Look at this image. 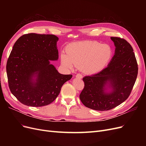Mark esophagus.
<instances>
[{"mask_svg": "<svg viewBox=\"0 0 146 146\" xmlns=\"http://www.w3.org/2000/svg\"><path fill=\"white\" fill-rule=\"evenodd\" d=\"M76 77L77 78H82V77H83L82 75H81V74H77L76 76Z\"/></svg>", "mask_w": 146, "mask_h": 146, "instance_id": "obj_1", "label": "esophagus"}]
</instances>
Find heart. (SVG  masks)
Here are the masks:
<instances>
[{
	"instance_id": "b5f03b06",
	"label": "heart",
	"mask_w": 146,
	"mask_h": 146,
	"mask_svg": "<svg viewBox=\"0 0 146 146\" xmlns=\"http://www.w3.org/2000/svg\"><path fill=\"white\" fill-rule=\"evenodd\" d=\"M113 52L109 45L97 41H85L73 43L61 55V61L71 69L75 65L86 74H94L103 70L111 60Z\"/></svg>"
}]
</instances>
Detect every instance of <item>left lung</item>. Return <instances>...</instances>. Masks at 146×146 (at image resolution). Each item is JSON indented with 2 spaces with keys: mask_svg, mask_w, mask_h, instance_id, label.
Returning <instances> with one entry per match:
<instances>
[{
  "mask_svg": "<svg viewBox=\"0 0 146 146\" xmlns=\"http://www.w3.org/2000/svg\"><path fill=\"white\" fill-rule=\"evenodd\" d=\"M116 47L108 66L99 73L83 78L85 86L80 99L85 107L98 111L116 107L129 98L138 76L133 49L125 39L111 37ZM109 88V92L107 90Z\"/></svg>",
  "mask_w": 146,
  "mask_h": 146,
  "instance_id": "obj_1",
  "label": "left lung"
}]
</instances>
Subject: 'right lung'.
<instances>
[{
	"mask_svg": "<svg viewBox=\"0 0 146 146\" xmlns=\"http://www.w3.org/2000/svg\"><path fill=\"white\" fill-rule=\"evenodd\" d=\"M54 35L28 33L15 43L7 63L10 91L21 103L34 107L54 102L72 75L60 74L50 60L58 59Z\"/></svg>",
	"mask_w": 146,
	"mask_h": 146,
	"instance_id": "1",
	"label": "right lung"
}]
</instances>
